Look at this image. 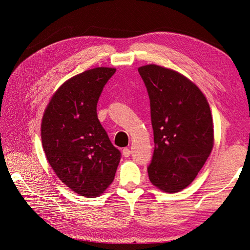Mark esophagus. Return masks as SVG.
<instances>
[{
	"label": "esophagus",
	"instance_id": "obj_1",
	"mask_svg": "<svg viewBox=\"0 0 250 250\" xmlns=\"http://www.w3.org/2000/svg\"><path fill=\"white\" fill-rule=\"evenodd\" d=\"M123 155L125 157H128L129 155H131V150H129L128 148H124L123 149Z\"/></svg>",
	"mask_w": 250,
	"mask_h": 250
}]
</instances>
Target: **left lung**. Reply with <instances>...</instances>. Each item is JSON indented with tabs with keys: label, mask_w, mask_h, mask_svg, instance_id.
I'll return each mask as SVG.
<instances>
[{
	"label": "left lung",
	"mask_w": 250,
	"mask_h": 250,
	"mask_svg": "<svg viewBox=\"0 0 250 250\" xmlns=\"http://www.w3.org/2000/svg\"><path fill=\"white\" fill-rule=\"evenodd\" d=\"M148 91L154 153L152 185L167 193L188 187L210 155L213 123L208 99L182 73L148 64L138 68Z\"/></svg>",
	"instance_id": "1"
}]
</instances>
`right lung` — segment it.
Returning <instances> with one entry per match:
<instances>
[{"mask_svg":"<svg viewBox=\"0 0 250 250\" xmlns=\"http://www.w3.org/2000/svg\"><path fill=\"white\" fill-rule=\"evenodd\" d=\"M95 67L64 82L42 114V144L49 165L73 192L98 197L114 180L121 152L97 116V103L115 72Z\"/></svg>","mask_w":250,"mask_h":250,"instance_id":"add662e5","label":"right lung"}]
</instances>
